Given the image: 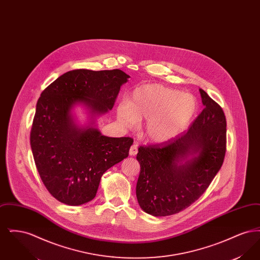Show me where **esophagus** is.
Wrapping results in <instances>:
<instances>
[{"instance_id": "1", "label": "esophagus", "mask_w": 260, "mask_h": 260, "mask_svg": "<svg viewBox=\"0 0 260 260\" xmlns=\"http://www.w3.org/2000/svg\"><path fill=\"white\" fill-rule=\"evenodd\" d=\"M137 149H138V146L136 144L132 145V147L129 149V155L131 156H136V154H137Z\"/></svg>"}]
</instances>
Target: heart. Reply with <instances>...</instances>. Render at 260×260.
Listing matches in <instances>:
<instances>
[{
    "instance_id": "obj_1",
    "label": "heart",
    "mask_w": 260,
    "mask_h": 260,
    "mask_svg": "<svg viewBox=\"0 0 260 260\" xmlns=\"http://www.w3.org/2000/svg\"><path fill=\"white\" fill-rule=\"evenodd\" d=\"M198 110L197 99L191 93L158 84L137 87L128 103L117 108V119L126 128L146 121L143 136L155 143H165L179 136Z\"/></svg>"
}]
</instances>
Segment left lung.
<instances>
[{
    "label": "left lung",
    "mask_w": 260,
    "mask_h": 260,
    "mask_svg": "<svg viewBox=\"0 0 260 260\" xmlns=\"http://www.w3.org/2000/svg\"><path fill=\"white\" fill-rule=\"evenodd\" d=\"M204 110L187 133L155 145L140 146L136 197L153 216L185 210L210 186L222 166L226 151V119L222 108L202 88Z\"/></svg>",
    "instance_id": "1"
}]
</instances>
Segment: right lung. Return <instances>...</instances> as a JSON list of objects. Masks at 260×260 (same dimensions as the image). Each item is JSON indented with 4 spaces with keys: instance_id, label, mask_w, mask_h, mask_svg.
Masks as SVG:
<instances>
[{
    "instance_id": "1",
    "label": "right lung",
    "mask_w": 260,
    "mask_h": 260,
    "mask_svg": "<svg viewBox=\"0 0 260 260\" xmlns=\"http://www.w3.org/2000/svg\"><path fill=\"white\" fill-rule=\"evenodd\" d=\"M129 76L122 70L66 72L41 94L30 135L41 179L50 194L68 206L95 197L101 176L128 156L131 137H108L98 118L111 110ZM81 106L88 123H77L74 108Z\"/></svg>"
}]
</instances>
